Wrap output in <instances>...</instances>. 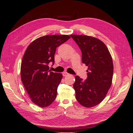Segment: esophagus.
<instances>
[{
  "mask_svg": "<svg viewBox=\"0 0 133 133\" xmlns=\"http://www.w3.org/2000/svg\"><path fill=\"white\" fill-rule=\"evenodd\" d=\"M63 76H66L68 75H69V74H68V73H66V72H63Z\"/></svg>",
  "mask_w": 133,
  "mask_h": 133,
  "instance_id": "esophagus-1",
  "label": "esophagus"
}]
</instances>
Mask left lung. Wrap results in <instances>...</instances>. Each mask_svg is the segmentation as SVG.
Instances as JSON below:
<instances>
[{
	"mask_svg": "<svg viewBox=\"0 0 133 133\" xmlns=\"http://www.w3.org/2000/svg\"><path fill=\"white\" fill-rule=\"evenodd\" d=\"M70 36L81 49L83 63L88 67L86 80L75 76V97L82 106L93 107L103 101L111 87L114 69L111 56L105 44L97 38Z\"/></svg>",
	"mask_w": 133,
	"mask_h": 133,
	"instance_id": "obj_1",
	"label": "left lung"
}]
</instances>
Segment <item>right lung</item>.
<instances>
[{"label": "right lung", "mask_w": 133, "mask_h": 133, "mask_svg": "<svg viewBox=\"0 0 133 133\" xmlns=\"http://www.w3.org/2000/svg\"><path fill=\"white\" fill-rule=\"evenodd\" d=\"M70 38L68 35H48L36 39L26 48L21 68L22 82L31 102L40 107L50 105L57 97L61 73L50 71L56 48Z\"/></svg>", "instance_id": "1"}]
</instances>
